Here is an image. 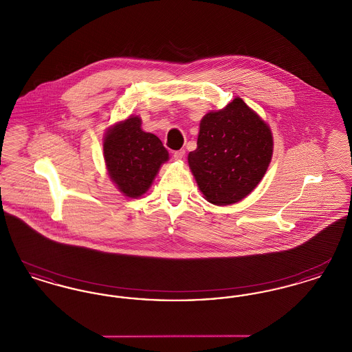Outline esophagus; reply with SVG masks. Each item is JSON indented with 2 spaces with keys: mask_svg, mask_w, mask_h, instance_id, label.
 Wrapping results in <instances>:
<instances>
[{
  "mask_svg": "<svg viewBox=\"0 0 352 352\" xmlns=\"http://www.w3.org/2000/svg\"><path fill=\"white\" fill-rule=\"evenodd\" d=\"M184 157V149H179V151H174V158L175 160H182Z\"/></svg>",
  "mask_w": 352,
  "mask_h": 352,
  "instance_id": "34e87169",
  "label": "esophagus"
}]
</instances>
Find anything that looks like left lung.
<instances>
[{
    "label": "left lung",
    "instance_id": "8db88e82",
    "mask_svg": "<svg viewBox=\"0 0 352 352\" xmlns=\"http://www.w3.org/2000/svg\"><path fill=\"white\" fill-rule=\"evenodd\" d=\"M197 145L188 165L206 199L218 206L245 198L263 179L273 153L268 125L240 98L201 118Z\"/></svg>",
    "mask_w": 352,
    "mask_h": 352
}]
</instances>
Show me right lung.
<instances>
[{
	"mask_svg": "<svg viewBox=\"0 0 352 352\" xmlns=\"http://www.w3.org/2000/svg\"><path fill=\"white\" fill-rule=\"evenodd\" d=\"M104 158L118 190L137 198L146 192L168 153L161 140L141 129L140 118H129L113 126L104 138Z\"/></svg>",
	"mask_w": 352,
	"mask_h": 352,
	"instance_id": "obj_1",
	"label": "right lung"
}]
</instances>
